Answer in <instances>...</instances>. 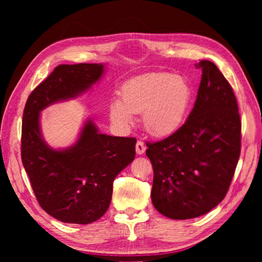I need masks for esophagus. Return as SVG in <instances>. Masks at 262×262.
<instances>
[{
  "instance_id": "34e87169",
  "label": "esophagus",
  "mask_w": 262,
  "mask_h": 262,
  "mask_svg": "<svg viewBox=\"0 0 262 262\" xmlns=\"http://www.w3.org/2000/svg\"><path fill=\"white\" fill-rule=\"evenodd\" d=\"M145 152V145L143 143V141L139 140L136 142V154L137 155H143Z\"/></svg>"
}]
</instances>
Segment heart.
<instances>
[{
  "mask_svg": "<svg viewBox=\"0 0 262 262\" xmlns=\"http://www.w3.org/2000/svg\"><path fill=\"white\" fill-rule=\"evenodd\" d=\"M122 100L110 105V117L121 126L133 122V113H142L150 134L165 136L181 126L192 100V89L179 75L159 72L133 77L123 84Z\"/></svg>",
  "mask_w": 262,
  "mask_h": 262,
  "instance_id": "obj_1",
  "label": "heart"
}]
</instances>
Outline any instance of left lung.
<instances>
[{
    "instance_id": "8db88e82",
    "label": "left lung",
    "mask_w": 262,
    "mask_h": 262,
    "mask_svg": "<svg viewBox=\"0 0 262 262\" xmlns=\"http://www.w3.org/2000/svg\"><path fill=\"white\" fill-rule=\"evenodd\" d=\"M192 112L178 130L147 143L152 164L151 200L162 215L189 220L223 200L241 155L242 121L233 90L216 64L203 60Z\"/></svg>"
}]
</instances>
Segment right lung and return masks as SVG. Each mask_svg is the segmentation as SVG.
I'll use <instances>...</instances> for the list:
<instances>
[{"instance_id":"right-lung-1","label":"right lung","mask_w":262,"mask_h":262,"mask_svg":"<svg viewBox=\"0 0 262 262\" xmlns=\"http://www.w3.org/2000/svg\"><path fill=\"white\" fill-rule=\"evenodd\" d=\"M101 63L60 64L31 92L21 126V162L39 205L63 223L90 224L108 209L113 181L135 158L134 137L101 134L86 119L77 141L54 149L43 140L40 112L76 98L104 74Z\"/></svg>"}]
</instances>
